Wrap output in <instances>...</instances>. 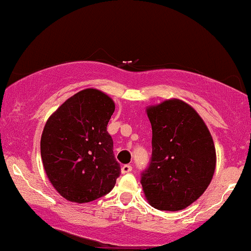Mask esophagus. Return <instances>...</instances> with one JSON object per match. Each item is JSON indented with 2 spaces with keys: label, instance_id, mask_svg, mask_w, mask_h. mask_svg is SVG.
Instances as JSON below:
<instances>
[{
  "label": "esophagus",
  "instance_id": "esophagus-1",
  "mask_svg": "<svg viewBox=\"0 0 251 251\" xmlns=\"http://www.w3.org/2000/svg\"><path fill=\"white\" fill-rule=\"evenodd\" d=\"M132 171L131 165H123L122 166V174H129Z\"/></svg>",
  "mask_w": 251,
  "mask_h": 251
}]
</instances>
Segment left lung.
Masks as SVG:
<instances>
[{"mask_svg":"<svg viewBox=\"0 0 251 251\" xmlns=\"http://www.w3.org/2000/svg\"><path fill=\"white\" fill-rule=\"evenodd\" d=\"M152 126V158L142 176L150 205L178 211L208 189L216 169V149L208 126L179 99L146 107Z\"/></svg>","mask_w":251,"mask_h":251,"instance_id":"1","label":"left lung"}]
</instances>
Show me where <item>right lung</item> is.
<instances>
[{
  "label": "right lung",
  "instance_id": "right-lung-1",
  "mask_svg": "<svg viewBox=\"0 0 251 251\" xmlns=\"http://www.w3.org/2000/svg\"><path fill=\"white\" fill-rule=\"evenodd\" d=\"M116 105L96 88L77 92L46 122L41 135L43 169L65 200L88 203L116 185L120 165L107 124Z\"/></svg>",
  "mask_w": 251,
  "mask_h": 251
}]
</instances>
